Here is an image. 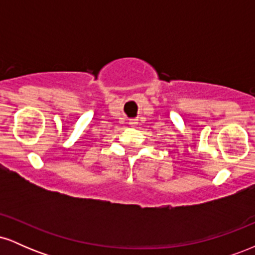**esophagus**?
<instances>
[{
  "label": "esophagus",
  "instance_id": "34e87169",
  "mask_svg": "<svg viewBox=\"0 0 255 255\" xmlns=\"http://www.w3.org/2000/svg\"><path fill=\"white\" fill-rule=\"evenodd\" d=\"M130 125H135V122H130Z\"/></svg>",
  "mask_w": 255,
  "mask_h": 255
}]
</instances>
